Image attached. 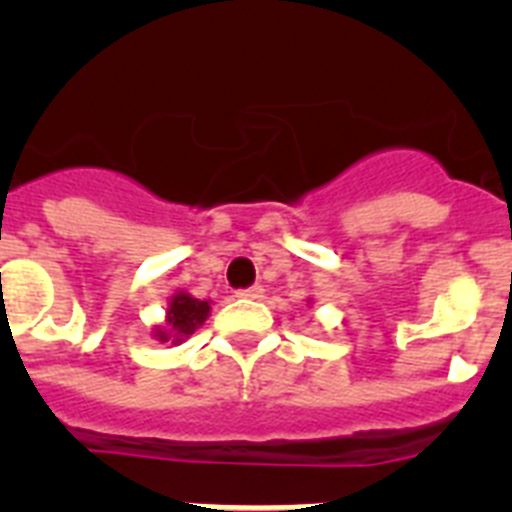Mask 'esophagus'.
Instances as JSON below:
<instances>
[{"label": "esophagus", "instance_id": "1", "mask_svg": "<svg viewBox=\"0 0 512 512\" xmlns=\"http://www.w3.org/2000/svg\"><path fill=\"white\" fill-rule=\"evenodd\" d=\"M238 297H243V300H259L261 295H264V289L259 287V284H253V287H246V289H238L235 292Z\"/></svg>", "mask_w": 512, "mask_h": 512}]
</instances>
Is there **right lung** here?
<instances>
[{
  "mask_svg": "<svg viewBox=\"0 0 512 512\" xmlns=\"http://www.w3.org/2000/svg\"><path fill=\"white\" fill-rule=\"evenodd\" d=\"M207 315H210V302L194 300V297L179 292V295L171 297L169 302V315H166V325H169V328L156 330V338L164 343L184 341V338L192 336L194 330L205 323Z\"/></svg>",
  "mask_w": 512,
  "mask_h": 512,
  "instance_id": "1",
  "label": "right lung"
}]
</instances>
